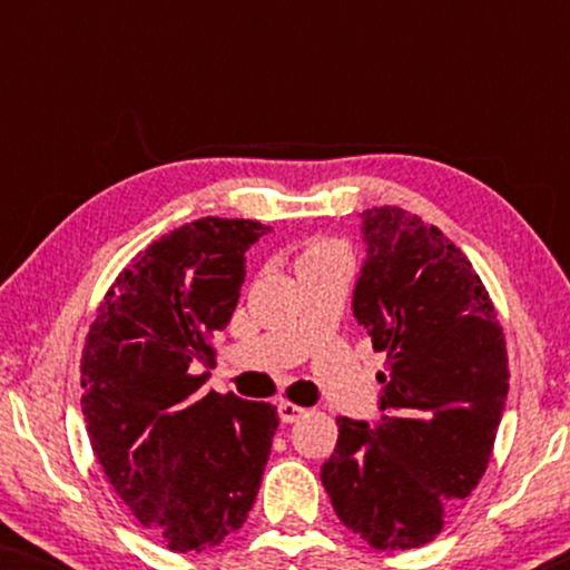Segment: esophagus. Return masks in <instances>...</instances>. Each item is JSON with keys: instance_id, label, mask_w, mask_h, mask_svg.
I'll return each instance as SVG.
<instances>
[{"instance_id": "1", "label": "esophagus", "mask_w": 570, "mask_h": 570, "mask_svg": "<svg viewBox=\"0 0 570 570\" xmlns=\"http://www.w3.org/2000/svg\"><path fill=\"white\" fill-rule=\"evenodd\" d=\"M277 412H279V420H283V423H298V420L306 415V410L298 407V404H293V402H279Z\"/></svg>"}]
</instances>
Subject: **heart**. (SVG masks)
Masks as SVG:
<instances>
[{
    "instance_id": "obj_1",
    "label": "heart",
    "mask_w": 570,
    "mask_h": 570,
    "mask_svg": "<svg viewBox=\"0 0 570 570\" xmlns=\"http://www.w3.org/2000/svg\"><path fill=\"white\" fill-rule=\"evenodd\" d=\"M318 267H350V252L340 240H311L298 254V272Z\"/></svg>"
}]
</instances>
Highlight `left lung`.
<instances>
[{
    "mask_svg": "<svg viewBox=\"0 0 570 570\" xmlns=\"http://www.w3.org/2000/svg\"><path fill=\"white\" fill-rule=\"evenodd\" d=\"M361 220L368 248L353 314L386 353L381 420L337 417L322 482L371 548L410 550L435 540L485 474L509 357L485 285L435 225L389 205Z\"/></svg>",
    "mask_w": 570,
    "mask_h": 570,
    "instance_id": "obj_1",
    "label": "left lung"
}]
</instances>
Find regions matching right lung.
<instances>
[{"instance_id":"add662e5","label":"right lung","mask_w":570,"mask_h":570,"mask_svg":"<svg viewBox=\"0 0 570 570\" xmlns=\"http://www.w3.org/2000/svg\"><path fill=\"white\" fill-rule=\"evenodd\" d=\"M256 220L202 217L153 240L116 277L82 350L92 454L139 524L202 552L244 524L279 425L269 402L202 392L228 326Z\"/></svg>"}]
</instances>
